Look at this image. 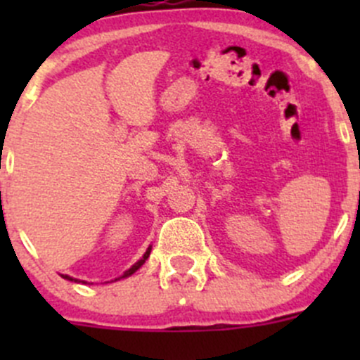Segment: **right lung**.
<instances>
[{
  "label": "right lung",
  "mask_w": 360,
  "mask_h": 360,
  "mask_svg": "<svg viewBox=\"0 0 360 360\" xmlns=\"http://www.w3.org/2000/svg\"><path fill=\"white\" fill-rule=\"evenodd\" d=\"M150 252H151V248H148V250H146V252H144V256H143V257H141V259H139V261H137V263H136V264H132V268H129V270H127V271H125V274H123V275H122V277H120V278H125V277H130V275H132V274H136V271H137V270H139V268H141V266H143V264H144V261H146V259H148V257H150ZM63 278H66V281H75V282H78V281H76V278L69 277V275H63ZM120 278H116V281H120Z\"/></svg>",
  "instance_id": "obj_1"
}]
</instances>
